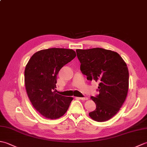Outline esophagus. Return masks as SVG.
<instances>
[{
  "label": "esophagus",
  "instance_id": "esophagus-1",
  "mask_svg": "<svg viewBox=\"0 0 147 147\" xmlns=\"http://www.w3.org/2000/svg\"><path fill=\"white\" fill-rule=\"evenodd\" d=\"M78 98L82 100H88L87 97H78Z\"/></svg>",
  "mask_w": 147,
  "mask_h": 147
}]
</instances>
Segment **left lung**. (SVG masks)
I'll return each instance as SVG.
<instances>
[{"instance_id":"8db88e82","label":"left lung","mask_w":147,"mask_h":147,"mask_svg":"<svg viewBox=\"0 0 147 147\" xmlns=\"http://www.w3.org/2000/svg\"><path fill=\"white\" fill-rule=\"evenodd\" d=\"M80 70L90 81L100 83L99 94L91 96L95 103L90 117L98 122L110 119L116 114L126 98L129 72L126 62L117 52L102 48L77 49Z\"/></svg>"}]
</instances>
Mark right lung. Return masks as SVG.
<instances>
[{"instance_id": "1", "label": "right lung", "mask_w": 147, "mask_h": 147, "mask_svg": "<svg viewBox=\"0 0 147 147\" xmlns=\"http://www.w3.org/2000/svg\"><path fill=\"white\" fill-rule=\"evenodd\" d=\"M72 49L52 48L35 53L26 65L24 83L33 106L43 117L57 119L69 107L73 98L56 93L57 75L76 57Z\"/></svg>"}]
</instances>
